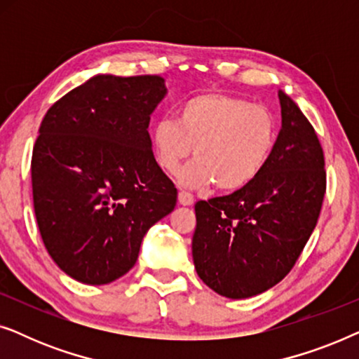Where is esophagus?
Instances as JSON below:
<instances>
[{
    "label": "esophagus",
    "instance_id": "34e87169",
    "mask_svg": "<svg viewBox=\"0 0 359 359\" xmlns=\"http://www.w3.org/2000/svg\"><path fill=\"white\" fill-rule=\"evenodd\" d=\"M178 203L181 205H191V204L194 203L193 194L186 193V191H180V193H178Z\"/></svg>",
    "mask_w": 359,
    "mask_h": 359
}]
</instances>
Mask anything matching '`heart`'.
Listing matches in <instances>:
<instances>
[{
  "label": "heart",
  "mask_w": 359,
  "mask_h": 359,
  "mask_svg": "<svg viewBox=\"0 0 359 359\" xmlns=\"http://www.w3.org/2000/svg\"><path fill=\"white\" fill-rule=\"evenodd\" d=\"M278 121L266 107L225 93H201L181 102L175 121L161 119L151 130V150L165 173H180L186 188L217 183L224 191L252 184L271 158Z\"/></svg>",
  "instance_id": "1"
}]
</instances>
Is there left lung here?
<instances>
[{"label": "left lung", "mask_w": 359, "mask_h": 359, "mask_svg": "<svg viewBox=\"0 0 359 359\" xmlns=\"http://www.w3.org/2000/svg\"><path fill=\"white\" fill-rule=\"evenodd\" d=\"M281 130L262 175L222 198L196 203L193 262L220 296L247 299L296 264L325 196V160L307 117L279 90Z\"/></svg>", "instance_id": "left-lung-1"}]
</instances>
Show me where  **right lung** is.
<instances>
[{"mask_svg":"<svg viewBox=\"0 0 359 359\" xmlns=\"http://www.w3.org/2000/svg\"><path fill=\"white\" fill-rule=\"evenodd\" d=\"M166 95L158 75H96L43 117L32 150V198L48 255L83 284L124 276L151 225L176 205L156 163L150 116Z\"/></svg>","mask_w":359,"mask_h":359,"instance_id":"add662e5","label":"right lung"}]
</instances>
